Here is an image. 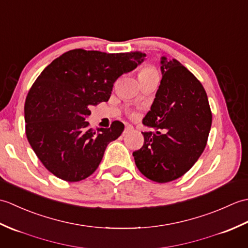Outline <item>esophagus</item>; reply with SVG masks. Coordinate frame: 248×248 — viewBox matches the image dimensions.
<instances>
[{
	"instance_id": "esophagus-1",
	"label": "esophagus",
	"mask_w": 248,
	"mask_h": 248,
	"mask_svg": "<svg viewBox=\"0 0 248 248\" xmlns=\"http://www.w3.org/2000/svg\"><path fill=\"white\" fill-rule=\"evenodd\" d=\"M134 128H133V125L132 124H125V127H124V134H125V133H128V132H130V131H132Z\"/></svg>"
}]
</instances>
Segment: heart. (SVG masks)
I'll return each mask as SVG.
<instances>
[{
  "instance_id": "1",
  "label": "heart",
  "mask_w": 248,
  "mask_h": 248,
  "mask_svg": "<svg viewBox=\"0 0 248 248\" xmlns=\"http://www.w3.org/2000/svg\"><path fill=\"white\" fill-rule=\"evenodd\" d=\"M150 72H156V71H155V69L154 67H151V66H145V67H143V68H141V69L140 70L139 76H140V75H146V73H150Z\"/></svg>"
}]
</instances>
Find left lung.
<instances>
[{
  "instance_id": "8db88e82",
  "label": "left lung",
  "mask_w": 248,
  "mask_h": 248,
  "mask_svg": "<svg viewBox=\"0 0 248 248\" xmlns=\"http://www.w3.org/2000/svg\"><path fill=\"white\" fill-rule=\"evenodd\" d=\"M162 80L143 124L156 132H143L144 145L133 152L145 177L165 183L191 170L203 152L212 124L207 93L180 62L162 57Z\"/></svg>"
}]
</instances>
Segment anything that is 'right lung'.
<instances>
[{
  "label": "right lung",
  "instance_id": "1",
  "mask_svg": "<svg viewBox=\"0 0 248 248\" xmlns=\"http://www.w3.org/2000/svg\"><path fill=\"white\" fill-rule=\"evenodd\" d=\"M140 51L105 53L75 49L57 57L36 78L24 104L25 133L44 166L57 178L89 177L105 148L123 133V123L91 129L89 108L107 102L115 81L145 60Z\"/></svg>",
  "mask_w": 248,
  "mask_h": 248
}]
</instances>
